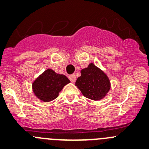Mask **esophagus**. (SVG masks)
<instances>
[{"instance_id":"1","label":"esophagus","mask_w":149,"mask_h":149,"mask_svg":"<svg viewBox=\"0 0 149 149\" xmlns=\"http://www.w3.org/2000/svg\"><path fill=\"white\" fill-rule=\"evenodd\" d=\"M68 78H69V79H70V81L71 82H75L76 81V75L75 74H72V75H70V76H68Z\"/></svg>"}]
</instances>
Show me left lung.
<instances>
[{"label": "left lung", "instance_id": "obj_1", "mask_svg": "<svg viewBox=\"0 0 149 149\" xmlns=\"http://www.w3.org/2000/svg\"><path fill=\"white\" fill-rule=\"evenodd\" d=\"M76 86L84 97L93 100H99L106 95L110 88V83L103 71L93 63L82 69L81 76L77 79Z\"/></svg>", "mask_w": 149, "mask_h": 149}]
</instances>
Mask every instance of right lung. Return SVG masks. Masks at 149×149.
<instances>
[{
	"label": "right lung",
	"instance_id": "right-lung-1",
	"mask_svg": "<svg viewBox=\"0 0 149 149\" xmlns=\"http://www.w3.org/2000/svg\"><path fill=\"white\" fill-rule=\"evenodd\" d=\"M70 83L64 75L58 74L51 69L46 70L32 84L33 91L41 100L49 102L55 100L64 86Z\"/></svg>",
	"mask_w": 149,
	"mask_h": 149
}]
</instances>
